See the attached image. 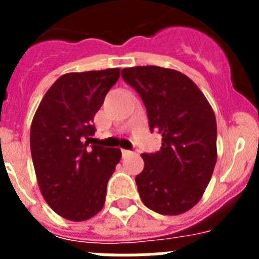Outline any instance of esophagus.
<instances>
[{
  "label": "esophagus",
  "mask_w": 259,
  "mask_h": 259,
  "mask_svg": "<svg viewBox=\"0 0 259 259\" xmlns=\"http://www.w3.org/2000/svg\"><path fill=\"white\" fill-rule=\"evenodd\" d=\"M130 154H131V152H130V150H125V149L122 150V155H123V157H127V155H130Z\"/></svg>",
  "instance_id": "esophagus-1"
}]
</instances>
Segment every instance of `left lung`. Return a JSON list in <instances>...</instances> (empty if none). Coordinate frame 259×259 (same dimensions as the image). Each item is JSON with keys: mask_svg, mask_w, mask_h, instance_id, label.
<instances>
[{"mask_svg": "<svg viewBox=\"0 0 259 259\" xmlns=\"http://www.w3.org/2000/svg\"><path fill=\"white\" fill-rule=\"evenodd\" d=\"M123 79L140 95L150 131L162 135L159 152L141 154L136 176L146 207L162 215L188 211L202 198L217 163V120L212 107L187 75L172 68H123Z\"/></svg>", "mask_w": 259, "mask_h": 259, "instance_id": "obj_1", "label": "left lung"}]
</instances>
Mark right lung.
Returning <instances> with one entry per match:
<instances>
[{"instance_id":"add662e5","label":"right lung","mask_w":259,"mask_h":259,"mask_svg":"<svg viewBox=\"0 0 259 259\" xmlns=\"http://www.w3.org/2000/svg\"><path fill=\"white\" fill-rule=\"evenodd\" d=\"M119 76V68L62 75L32 119L29 140L38 188L67 221L91 219L105 205L107 182L122 152L88 144L96 132L93 118Z\"/></svg>"}]
</instances>
